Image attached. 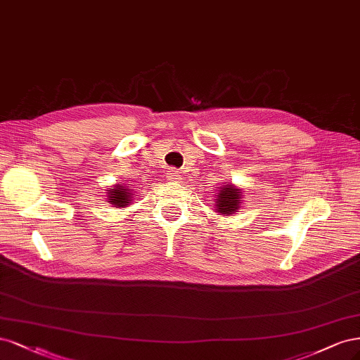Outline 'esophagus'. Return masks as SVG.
<instances>
[{"label": "esophagus", "mask_w": 360, "mask_h": 360, "mask_svg": "<svg viewBox=\"0 0 360 360\" xmlns=\"http://www.w3.org/2000/svg\"><path fill=\"white\" fill-rule=\"evenodd\" d=\"M166 176H167L169 181H173V182H179V181L182 179L181 175H179V173H178L176 170H169V172L166 173Z\"/></svg>", "instance_id": "esophagus-1"}]
</instances>
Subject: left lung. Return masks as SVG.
Wrapping results in <instances>:
<instances>
[{"label": "left lung", "mask_w": 360, "mask_h": 360, "mask_svg": "<svg viewBox=\"0 0 360 360\" xmlns=\"http://www.w3.org/2000/svg\"><path fill=\"white\" fill-rule=\"evenodd\" d=\"M243 200V190L238 185L227 182L224 185L217 187V197H215V212L218 215L230 217L239 211V207Z\"/></svg>", "instance_id": "1"}]
</instances>
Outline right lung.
Wrapping results in <instances>:
<instances>
[{
	"instance_id": "right-lung-1",
	"label": "right lung",
	"mask_w": 360,
	"mask_h": 360,
	"mask_svg": "<svg viewBox=\"0 0 360 360\" xmlns=\"http://www.w3.org/2000/svg\"><path fill=\"white\" fill-rule=\"evenodd\" d=\"M108 202L113 207H125L129 206L134 199V190L130 187V184H113L110 188L106 190Z\"/></svg>"
}]
</instances>
